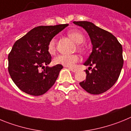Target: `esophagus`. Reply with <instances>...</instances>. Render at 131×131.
<instances>
[{"label": "esophagus", "instance_id": "1", "mask_svg": "<svg viewBox=\"0 0 131 131\" xmlns=\"http://www.w3.org/2000/svg\"><path fill=\"white\" fill-rule=\"evenodd\" d=\"M69 69H70V70H71V71H72V72H76V71H77V69H75V68H69Z\"/></svg>", "mask_w": 131, "mask_h": 131}]
</instances>
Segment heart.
Instances as JSON below:
<instances>
[{
	"instance_id": "b5f03b06",
	"label": "heart",
	"mask_w": 131,
	"mask_h": 131,
	"mask_svg": "<svg viewBox=\"0 0 131 131\" xmlns=\"http://www.w3.org/2000/svg\"><path fill=\"white\" fill-rule=\"evenodd\" d=\"M68 36L75 43L81 44L84 42V37L83 35L77 30H72L68 32ZM81 47H79V49L82 50ZM48 52L49 54H54L56 52V40L52 39L50 40L48 45ZM79 56L73 55H59L54 59V63L56 65H62L66 67H73L76 62H78Z\"/></svg>"
}]
</instances>
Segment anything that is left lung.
Wrapping results in <instances>:
<instances>
[{"mask_svg": "<svg viewBox=\"0 0 131 131\" xmlns=\"http://www.w3.org/2000/svg\"><path fill=\"white\" fill-rule=\"evenodd\" d=\"M82 27L89 34L92 45V50L84 63L89 69L86 70V79L79 83L86 92L99 94L110 89L119 77L123 66V48L117 38L111 33L100 28L93 23L82 21H73Z\"/></svg>", "mask_w": 131, "mask_h": 131, "instance_id": "8db88e82", "label": "left lung"}]
</instances>
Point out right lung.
<instances>
[{
	"label": "right lung",
	"mask_w": 131,
	"mask_h": 131,
	"mask_svg": "<svg viewBox=\"0 0 131 131\" xmlns=\"http://www.w3.org/2000/svg\"><path fill=\"white\" fill-rule=\"evenodd\" d=\"M68 25L37 27L15 42L8 57V71L21 91L30 95L40 96L54 85L63 66H48L52 59L48 45ZM40 67L44 68L42 72L39 71Z\"/></svg>",
	"instance_id": "right-lung-1"
}]
</instances>
